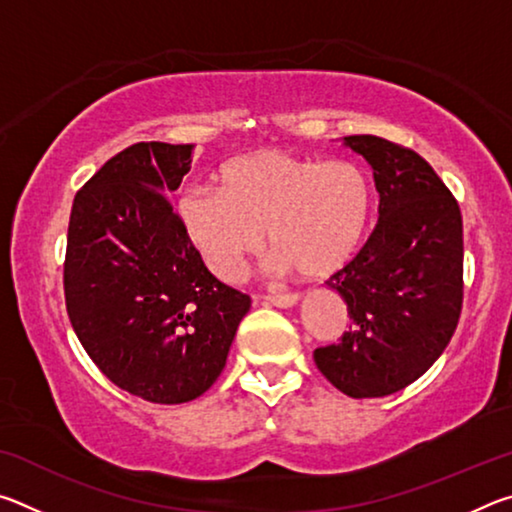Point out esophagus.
Wrapping results in <instances>:
<instances>
[{"mask_svg":"<svg viewBox=\"0 0 512 512\" xmlns=\"http://www.w3.org/2000/svg\"><path fill=\"white\" fill-rule=\"evenodd\" d=\"M298 293H280V291H273V293H268L266 296V300L268 302H273L275 307H293L298 302Z\"/></svg>","mask_w":512,"mask_h":512,"instance_id":"esophagus-1","label":"esophagus"}]
</instances>
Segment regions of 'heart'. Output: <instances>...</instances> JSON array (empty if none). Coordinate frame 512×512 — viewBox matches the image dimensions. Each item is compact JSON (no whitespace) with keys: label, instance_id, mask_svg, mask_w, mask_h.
Instances as JSON below:
<instances>
[{"label":"heart","instance_id":"1","mask_svg":"<svg viewBox=\"0 0 512 512\" xmlns=\"http://www.w3.org/2000/svg\"><path fill=\"white\" fill-rule=\"evenodd\" d=\"M216 192H187L178 214L207 266L237 280L264 232L280 271L325 277L350 262L370 219V178L357 162L314 160L282 149L232 158Z\"/></svg>","mask_w":512,"mask_h":512}]
</instances>
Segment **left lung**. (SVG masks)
I'll return each instance as SVG.
<instances>
[{"mask_svg": "<svg viewBox=\"0 0 512 512\" xmlns=\"http://www.w3.org/2000/svg\"><path fill=\"white\" fill-rule=\"evenodd\" d=\"M345 144L370 162L379 192L375 228L329 277L348 305L339 343L314 350L341 393L384 397L427 372L456 332L463 309V216L431 164L375 135Z\"/></svg>", "mask_w": 512, "mask_h": 512, "instance_id": "obj_1", "label": "left lung"}]
</instances>
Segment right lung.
<instances>
[{"mask_svg":"<svg viewBox=\"0 0 512 512\" xmlns=\"http://www.w3.org/2000/svg\"><path fill=\"white\" fill-rule=\"evenodd\" d=\"M192 149L128 146L76 192L69 214V323L112 384L153 404L201 397L250 309V296L207 271L167 196L192 169Z\"/></svg>","mask_w":512,"mask_h":512,"instance_id":"add662e5","label":"right lung"}]
</instances>
